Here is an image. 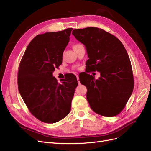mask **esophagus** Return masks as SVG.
<instances>
[{
    "label": "esophagus",
    "instance_id": "34e87169",
    "mask_svg": "<svg viewBox=\"0 0 151 151\" xmlns=\"http://www.w3.org/2000/svg\"><path fill=\"white\" fill-rule=\"evenodd\" d=\"M76 77H77V81H78V83H79V84H80V82H79V76H76Z\"/></svg>",
    "mask_w": 151,
    "mask_h": 151
}]
</instances>
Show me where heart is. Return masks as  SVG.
Listing matches in <instances>:
<instances>
[{
	"mask_svg": "<svg viewBox=\"0 0 151 151\" xmlns=\"http://www.w3.org/2000/svg\"><path fill=\"white\" fill-rule=\"evenodd\" d=\"M80 45V44H76V45H74V46H73V48H75V47H76L77 46H78V45Z\"/></svg>",
	"mask_w": 151,
	"mask_h": 151,
	"instance_id": "b5f03b06",
	"label": "heart"
}]
</instances>
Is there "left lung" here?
<instances>
[{"instance_id": "obj_1", "label": "left lung", "mask_w": 151, "mask_h": 151, "mask_svg": "<svg viewBox=\"0 0 151 151\" xmlns=\"http://www.w3.org/2000/svg\"><path fill=\"white\" fill-rule=\"evenodd\" d=\"M72 33L85 45L88 72L98 71L101 75L98 79L88 74L84 76L87 83L83 84L87 88L86 98L91 109L106 117L118 115L134 86L132 65L125 47L115 36L98 28L74 29Z\"/></svg>"}]
</instances>
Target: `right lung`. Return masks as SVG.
<instances>
[{
	"instance_id": "obj_1",
	"label": "right lung",
	"mask_w": 151,
	"mask_h": 151,
	"mask_svg": "<svg viewBox=\"0 0 151 151\" xmlns=\"http://www.w3.org/2000/svg\"><path fill=\"white\" fill-rule=\"evenodd\" d=\"M72 29L37 35L29 43L19 63V92L30 113L44 123L57 122L70 111L78 85L76 77L68 74L58 83L52 74L62 64Z\"/></svg>"
}]
</instances>
